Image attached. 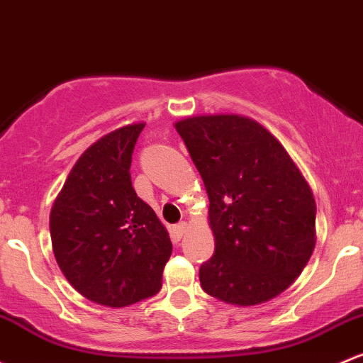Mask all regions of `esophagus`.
Masks as SVG:
<instances>
[{"label": "esophagus", "instance_id": "obj_1", "mask_svg": "<svg viewBox=\"0 0 363 363\" xmlns=\"http://www.w3.org/2000/svg\"><path fill=\"white\" fill-rule=\"evenodd\" d=\"M186 230H188V224H186V222H181V224L174 225L172 233H174L177 238H182V236H184V234H186Z\"/></svg>", "mask_w": 363, "mask_h": 363}]
</instances>
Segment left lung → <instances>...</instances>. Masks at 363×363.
I'll list each match as a JSON object with an SVG mask.
<instances>
[{
  "mask_svg": "<svg viewBox=\"0 0 363 363\" xmlns=\"http://www.w3.org/2000/svg\"><path fill=\"white\" fill-rule=\"evenodd\" d=\"M208 193L215 253L203 291L229 305L272 300L315 248V200L284 146L245 115H193L174 123Z\"/></svg>",
  "mask_w": 363,
  "mask_h": 363,
  "instance_id": "obj_1",
  "label": "left lung"
}]
</instances>
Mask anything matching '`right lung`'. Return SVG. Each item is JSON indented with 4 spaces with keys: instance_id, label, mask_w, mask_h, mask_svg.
<instances>
[{
    "instance_id": "1",
    "label": "right lung",
    "mask_w": 363,
    "mask_h": 363,
    "mask_svg": "<svg viewBox=\"0 0 363 363\" xmlns=\"http://www.w3.org/2000/svg\"><path fill=\"white\" fill-rule=\"evenodd\" d=\"M145 122L99 138L72 167L51 206L57 264L87 300L121 308L155 296L172 242L130 182L133 151Z\"/></svg>"
}]
</instances>
